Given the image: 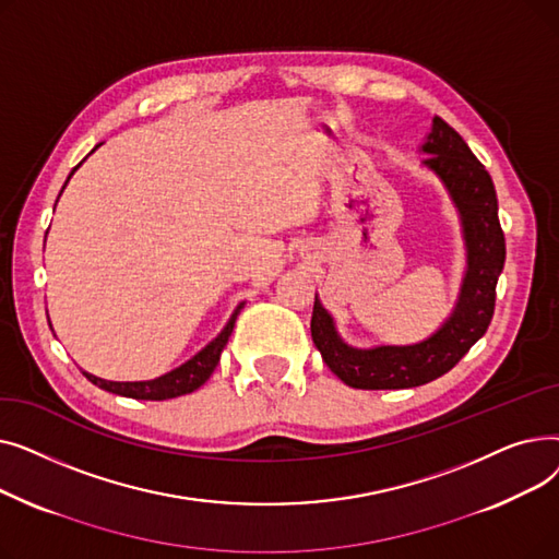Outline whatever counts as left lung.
<instances>
[{
  "mask_svg": "<svg viewBox=\"0 0 559 559\" xmlns=\"http://www.w3.org/2000/svg\"><path fill=\"white\" fill-rule=\"evenodd\" d=\"M421 150L430 154L424 165L444 181L462 215L466 276L460 301L447 324L426 342L360 350L337 337L331 314L314 299L312 342L329 369L348 388L405 390L426 385L451 371L491 324L496 283L506 264V235L498 222L493 181L462 135L442 117L432 120V131Z\"/></svg>",
  "mask_w": 559,
  "mask_h": 559,
  "instance_id": "left-lung-1",
  "label": "left lung"
}]
</instances>
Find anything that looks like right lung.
<instances>
[{"label": "right lung", "instance_id": "obj_1", "mask_svg": "<svg viewBox=\"0 0 559 559\" xmlns=\"http://www.w3.org/2000/svg\"><path fill=\"white\" fill-rule=\"evenodd\" d=\"M76 167L72 169V174L76 171ZM70 176H68V181H70ZM68 181H66V186H68ZM240 308L242 306H238V310L233 312V317L228 319V324L224 326V331L209 346L201 348L192 360H188L179 369H174V371H169V373H165L156 380H144V383H112V380H102V378H97L93 373H85V371H83V376L91 380L93 385H97L99 390L120 394V396H129V399H138V401H165V399H176V396L190 394V392L199 390L205 383V380L211 378V373L215 371V367L219 362V356H222V348L226 346V342L233 333L235 319H238Z\"/></svg>", "mask_w": 559, "mask_h": 559}]
</instances>
